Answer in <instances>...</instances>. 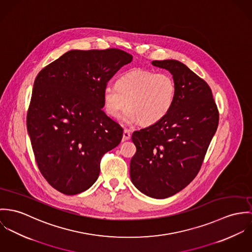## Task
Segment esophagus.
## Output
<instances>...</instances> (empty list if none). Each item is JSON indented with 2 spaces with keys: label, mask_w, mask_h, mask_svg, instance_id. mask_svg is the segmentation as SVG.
Returning <instances> with one entry per match:
<instances>
[{
  "label": "esophagus",
  "mask_w": 252,
  "mask_h": 252,
  "mask_svg": "<svg viewBox=\"0 0 252 252\" xmlns=\"http://www.w3.org/2000/svg\"><path fill=\"white\" fill-rule=\"evenodd\" d=\"M129 139H130V131L127 128H125L124 134H123V140L126 141V140Z\"/></svg>",
  "instance_id": "1"
}]
</instances>
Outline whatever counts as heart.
Segmentation results:
<instances>
[{
	"label": "heart",
	"instance_id": "1",
	"mask_svg": "<svg viewBox=\"0 0 252 252\" xmlns=\"http://www.w3.org/2000/svg\"><path fill=\"white\" fill-rule=\"evenodd\" d=\"M176 95V84L167 73H156L147 69H132L121 76L116 86L103 89V103L107 114L119 118L127 107L125 120L152 126L170 112Z\"/></svg>",
	"mask_w": 252,
	"mask_h": 252
}]
</instances>
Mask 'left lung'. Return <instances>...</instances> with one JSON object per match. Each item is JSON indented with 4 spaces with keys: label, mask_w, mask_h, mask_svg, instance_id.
Wrapping results in <instances>:
<instances>
[{
    "label": "left lung",
    "mask_w": 252,
    "mask_h": 252,
    "mask_svg": "<svg viewBox=\"0 0 252 252\" xmlns=\"http://www.w3.org/2000/svg\"><path fill=\"white\" fill-rule=\"evenodd\" d=\"M167 69L176 84L174 104L160 122L132 133L136 153L130 179L142 193L164 199L184 189L198 174L219 126L212 90L176 60L153 61Z\"/></svg>",
    "instance_id": "obj_1"
}]
</instances>
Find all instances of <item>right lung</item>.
<instances>
[{
	"label": "right lung",
	"mask_w": 252,
	"mask_h": 252,
	"mask_svg": "<svg viewBox=\"0 0 252 252\" xmlns=\"http://www.w3.org/2000/svg\"><path fill=\"white\" fill-rule=\"evenodd\" d=\"M132 56L123 50H70L37 74L27 129L40 173L58 191L74 195L97 180L102 156L123 138L102 108L103 89Z\"/></svg>",
	"instance_id": "add662e5"
}]
</instances>
